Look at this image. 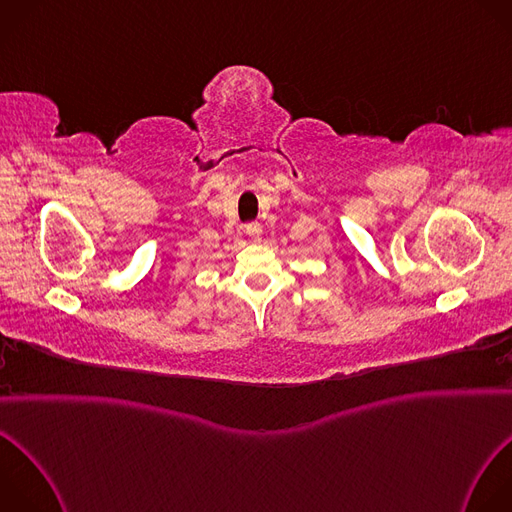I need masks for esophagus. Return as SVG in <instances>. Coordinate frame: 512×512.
Returning <instances> with one entry per match:
<instances>
[{"instance_id":"obj_1","label":"esophagus","mask_w":512,"mask_h":512,"mask_svg":"<svg viewBox=\"0 0 512 512\" xmlns=\"http://www.w3.org/2000/svg\"><path fill=\"white\" fill-rule=\"evenodd\" d=\"M245 233H247V237H249L251 241H259V239H261V225H259V223H249V225L245 227Z\"/></svg>"}]
</instances>
